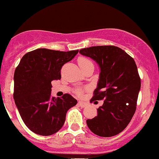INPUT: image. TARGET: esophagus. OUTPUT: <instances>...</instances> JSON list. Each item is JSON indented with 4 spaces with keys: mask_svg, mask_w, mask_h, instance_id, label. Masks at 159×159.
Returning <instances> with one entry per match:
<instances>
[{
    "mask_svg": "<svg viewBox=\"0 0 159 159\" xmlns=\"http://www.w3.org/2000/svg\"><path fill=\"white\" fill-rule=\"evenodd\" d=\"M78 105L81 107H87L88 105H87V103L84 102H78Z\"/></svg>",
    "mask_w": 159,
    "mask_h": 159,
    "instance_id": "obj_1",
    "label": "esophagus"
}]
</instances>
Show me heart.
Listing matches in <instances>:
<instances>
[{
	"label": "heart",
	"mask_w": 159,
	"mask_h": 159,
	"mask_svg": "<svg viewBox=\"0 0 159 159\" xmlns=\"http://www.w3.org/2000/svg\"><path fill=\"white\" fill-rule=\"evenodd\" d=\"M78 63L81 69H84L86 68V67L89 66H93V62L91 61L90 59L84 57H80L78 59ZM82 92H83V90H81V89H78V90H76V93L78 95H81L82 93Z\"/></svg>",
	"instance_id": "b5f03b06"
}]
</instances>
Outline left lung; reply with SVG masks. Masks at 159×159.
<instances>
[{
	"instance_id": "obj_1",
	"label": "left lung",
	"mask_w": 159,
	"mask_h": 159,
	"mask_svg": "<svg viewBox=\"0 0 159 159\" xmlns=\"http://www.w3.org/2000/svg\"><path fill=\"white\" fill-rule=\"evenodd\" d=\"M100 67L97 88L90 102L104 100L98 115L87 120V126L101 137L116 135L126 128L136 111L140 78L134 59L114 45L93 46L80 50Z\"/></svg>"
}]
</instances>
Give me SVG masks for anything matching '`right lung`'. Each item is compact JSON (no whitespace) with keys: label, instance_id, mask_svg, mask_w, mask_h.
<instances>
[{"label":"right lung","instance_id":"right-lung-1","mask_svg":"<svg viewBox=\"0 0 159 159\" xmlns=\"http://www.w3.org/2000/svg\"><path fill=\"white\" fill-rule=\"evenodd\" d=\"M78 53L38 48L25 54L16 67L13 98L23 122L33 132L43 136L57 132L67 111L77 104L68 93L52 98L51 91L52 81L61 78L62 66Z\"/></svg>","mask_w":159,"mask_h":159}]
</instances>
